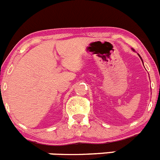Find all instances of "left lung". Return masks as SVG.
<instances>
[{
    "mask_svg": "<svg viewBox=\"0 0 160 160\" xmlns=\"http://www.w3.org/2000/svg\"><path fill=\"white\" fill-rule=\"evenodd\" d=\"M132 50H133V51H135V49H132ZM138 56H139V54H138ZM139 58H141V60H142V58H141L140 56H139ZM142 63H143V62H142Z\"/></svg>",
    "mask_w": 160,
    "mask_h": 160,
    "instance_id": "1",
    "label": "left lung"
}]
</instances>
